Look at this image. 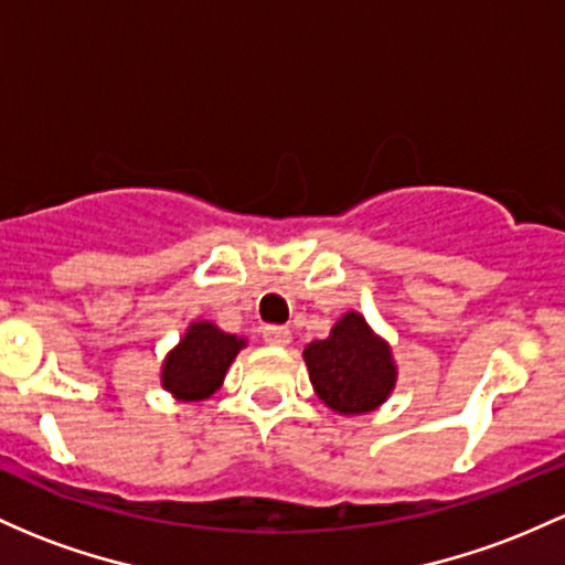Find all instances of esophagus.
<instances>
[{
	"instance_id": "34e87169",
	"label": "esophagus",
	"mask_w": 565,
	"mask_h": 565,
	"mask_svg": "<svg viewBox=\"0 0 565 565\" xmlns=\"http://www.w3.org/2000/svg\"><path fill=\"white\" fill-rule=\"evenodd\" d=\"M263 340L268 345H289V340H292V332H289L287 327L268 324V327H263Z\"/></svg>"
}]
</instances>
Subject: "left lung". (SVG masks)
I'll return each mask as SVG.
<instances>
[{"label":"left lung","instance_id":"left-lung-1","mask_svg":"<svg viewBox=\"0 0 565 565\" xmlns=\"http://www.w3.org/2000/svg\"><path fill=\"white\" fill-rule=\"evenodd\" d=\"M302 356L313 392L340 415L375 411L394 392L396 364L392 349L356 311L345 313L327 340L308 343Z\"/></svg>","mask_w":565,"mask_h":565}]
</instances>
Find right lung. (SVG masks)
Masks as SVG:
<instances>
[{"instance_id": "right-lung-1", "label": "right lung", "mask_w": 565, "mask_h": 565, "mask_svg": "<svg viewBox=\"0 0 565 565\" xmlns=\"http://www.w3.org/2000/svg\"><path fill=\"white\" fill-rule=\"evenodd\" d=\"M244 345L246 338L222 332L212 321H192L177 349L166 356L160 383L182 402L209 399Z\"/></svg>"}]
</instances>
